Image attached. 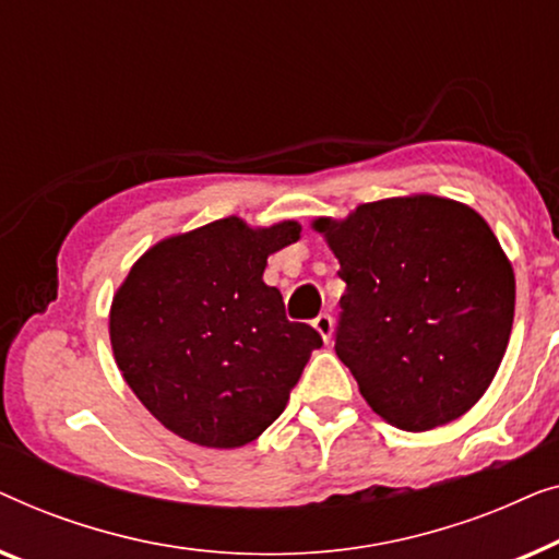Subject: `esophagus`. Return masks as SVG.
<instances>
[{
    "label": "esophagus",
    "mask_w": 559,
    "mask_h": 559,
    "mask_svg": "<svg viewBox=\"0 0 559 559\" xmlns=\"http://www.w3.org/2000/svg\"><path fill=\"white\" fill-rule=\"evenodd\" d=\"M313 329L321 334V340L324 342H332V334H334V319L329 317V313H319L317 319H313Z\"/></svg>",
    "instance_id": "esophagus-1"
}]
</instances>
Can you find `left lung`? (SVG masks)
<instances>
[{"instance_id":"8db88e82","label":"left lung","mask_w":559,"mask_h":559,"mask_svg":"<svg viewBox=\"0 0 559 559\" xmlns=\"http://www.w3.org/2000/svg\"><path fill=\"white\" fill-rule=\"evenodd\" d=\"M347 283L336 355L367 405L411 433L474 407L504 359L514 271L468 204L407 194L317 217Z\"/></svg>"}]
</instances>
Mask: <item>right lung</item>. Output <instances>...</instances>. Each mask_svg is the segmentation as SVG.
<instances>
[{
  "label": "right lung",
  "instance_id": "obj_1",
  "mask_svg": "<svg viewBox=\"0 0 559 559\" xmlns=\"http://www.w3.org/2000/svg\"><path fill=\"white\" fill-rule=\"evenodd\" d=\"M301 225L223 217L171 235L131 265L108 313L116 365L164 428L204 448L255 440L283 413L321 336L286 319L269 255Z\"/></svg>",
  "mask_w": 559,
  "mask_h": 559
}]
</instances>
